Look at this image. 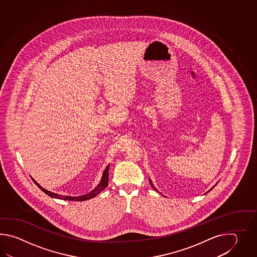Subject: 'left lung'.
<instances>
[{"label": "left lung", "mask_w": 257, "mask_h": 257, "mask_svg": "<svg viewBox=\"0 0 257 257\" xmlns=\"http://www.w3.org/2000/svg\"><path fill=\"white\" fill-rule=\"evenodd\" d=\"M150 183H151V185H152V186H153V184H152V182H151V180H150ZM153 188H154V187H153ZM154 189H155V188H154ZM211 189H212V188H211ZM211 189H210V190H211ZM210 190H209V191H210Z\"/></svg>", "instance_id": "left-lung-1"}]
</instances>
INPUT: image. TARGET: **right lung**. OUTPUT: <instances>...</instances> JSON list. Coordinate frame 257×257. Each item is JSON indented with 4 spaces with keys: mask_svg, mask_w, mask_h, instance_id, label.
I'll return each mask as SVG.
<instances>
[{
    "mask_svg": "<svg viewBox=\"0 0 257 257\" xmlns=\"http://www.w3.org/2000/svg\"><path fill=\"white\" fill-rule=\"evenodd\" d=\"M108 171H109V165H107L106 168L104 169L102 180L100 182V184H99L98 186H96V187L93 189V191L88 193V194L84 195V196H81V197L60 196V195H58V194H55V193H52V192L48 191V190L44 189L43 187L39 186V184H38L36 181L34 180V179H32V180L34 181V183H35L37 186H39V188H40L44 193H46L49 197L59 198V199H63V200H71V201H83V200L91 199V198H93V197H95V196H97L99 193H101V192L103 191L104 188L107 186V185H108Z\"/></svg>",
    "mask_w": 257,
    "mask_h": 257,
    "instance_id": "right-lung-1",
    "label": "right lung"
}]
</instances>
